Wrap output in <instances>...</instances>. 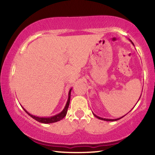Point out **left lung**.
I'll use <instances>...</instances> for the list:
<instances>
[{
  "label": "left lung",
  "mask_w": 155,
  "mask_h": 155,
  "mask_svg": "<svg viewBox=\"0 0 155 155\" xmlns=\"http://www.w3.org/2000/svg\"><path fill=\"white\" fill-rule=\"evenodd\" d=\"M130 41H131V40H130ZM131 43H132L133 44V43L132 41H131ZM133 45H134V44H133ZM140 97H141V95H140ZM140 98H139V99H140ZM139 101V100H138ZM94 114V116H95V117L96 118H99V119H100V120H106V121H116V120H119V119H120V118H122L123 117H124V116H122V117H120V118H116V119H109V118H101V117H99V116H97V115H95L94 114Z\"/></svg>",
  "instance_id": "left-lung-1"
}]
</instances>
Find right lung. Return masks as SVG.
Segmentation results:
<instances>
[{
  "label": "right lung",
  "instance_id": "1",
  "mask_svg": "<svg viewBox=\"0 0 155 155\" xmlns=\"http://www.w3.org/2000/svg\"><path fill=\"white\" fill-rule=\"evenodd\" d=\"M71 90L72 88L70 90L69 92H68V101L66 102V104H65L64 109H63V111L60 112V113L56 114V115L51 116V117H39V116H35L34 115H31L29 113L28 111H27L26 109L23 108V109L25 110V111L28 114L29 116H30L31 118H34V119L37 120L38 122L42 123V124H52V123H55L57 121H59V120H62L63 118L66 116L67 114V111H68V109L69 104H70V101H71Z\"/></svg>",
  "mask_w": 155,
  "mask_h": 155
}]
</instances>
